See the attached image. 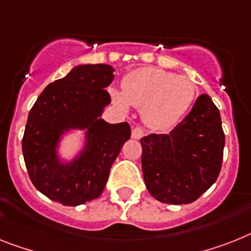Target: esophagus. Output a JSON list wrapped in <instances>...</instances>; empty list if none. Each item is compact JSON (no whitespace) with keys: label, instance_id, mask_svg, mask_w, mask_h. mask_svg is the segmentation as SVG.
Masks as SVG:
<instances>
[{"label":"esophagus","instance_id":"obj_1","mask_svg":"<svg viewBox=\"0 0 251 251\" xmlns=\"http://www.w3.org/2000/svg\"><path fill=\"white\" fill-rule=\"evenodd\" d=\"M144 136H145V130L141 127H134L133 129H132V137L136 138V140L144 137Z\"/></svg>","mask_w":251,"mask_h":251}]
</instances>
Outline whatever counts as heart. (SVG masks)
Wrapping results in <instances>:
<instances>
[{
  "instance_id": "1",
  "label": "heart",
  "mask_w": 251,
  "mask_h": 251,
  "mask_svg": "<svg viewBox=\"0 0 251 251\" xmlns=\"http://www.w3.org/2000/svg\"><path fill=\"white\" fill-rule=\"evenodd\" d=\"M195 84L187 76L159 69L141 68L123 80V93L113 91L114 103L123 110L142 109L144 119L156 129H168L181 121L195 99Z\"/></svg>"
}]
</instances>
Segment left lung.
Wrapping results in <instances>:
<instances>
[{
	"instance_id": "1",
	"label": "left lung",
	"mask_w": 251,
	"mask_h": 251,
	"mask_svg": "<svg viewBox=\"0 0 251 251\" xmlns=\"http://www.w3.org/2000/svg\"><path fill=\"white\" fill-rule=\"evenodd\" d=\"M142 172L149 192L165 204H190L217 181L225 132L218 107L208 95L168 134L141 138Z\"/></svg>"
}]
</instances>
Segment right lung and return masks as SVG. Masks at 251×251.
<instances>
[{
    "label": "right lung",
    "mask_w": 251,
    "mask_h": 251,
    "mask_svg": "<svg viewBox=\"0 0 251 251\" xmlns=\"http://www.w3.org/2000/svg\"><path fill=\"white\" fill-rule=\"evenodd\" d=\"M110 65H79L43 90L29 111L23 136V155L30 181L49 199L68 206L97 199L110 168L130 137L127 122L109 124L100 119L111 97ZM70 127L87 129V145L69 165L55 155L59 136Z\"/></svg>",
    "instance_id": "obj_1"
}]
</instances>
